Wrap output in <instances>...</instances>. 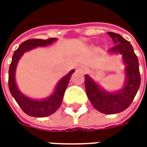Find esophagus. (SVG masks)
Masks as SVG:
<instances>
[{"instance_id":"esophagus-1","label":"esophagus","mask_w":147,"mask_h":147,"mask_svg":"<svg viewBox=\"0 0 147 147\" xmlns=\"http://www.w3.org/2000/svg\"><path fill=\"white\" fill-rule=\"evenodd\" d=\"M78 69L79 71H81V72H83V73H84V72H86V71H87L88 69H87V67H86V66H84V65H80V66L78 68Z\"/></svg>"}]
</instances>
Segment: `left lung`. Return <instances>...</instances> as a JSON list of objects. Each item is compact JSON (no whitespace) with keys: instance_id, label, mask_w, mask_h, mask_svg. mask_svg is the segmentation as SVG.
<instances>
[{"instance_id":"1","label":"left lung","mask_w":147,"mask_h":147,"mask_svg":"<svg viewBox=\"0 0 147 147\" xmlns=\"http://www.w3.org/2000/svg\"><path fill=\"white\" fill-rule=\"evenodd\" d=\"M107 34L115 43L109 52L121 54L126 65V81L123 88L116 92H109L94 82L91 77H84L86 92L94 108L103 114L111 115L120 113L131 105L140 87L141 76L138 56L130 42L115 32H109Z\"/></svg>"}]
</instances>
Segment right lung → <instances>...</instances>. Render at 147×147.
Here are the masks:
<instances>
[{"label": "right lung", "instance_id": "add662e5", "mask_svg": "<svg viewBox=\"0 0 147 147\" xmlns=\"http://www.w3.org/2000/svg\"><path fill=\"white\" fill-rule=\"evenodd\" d=\"M56 40L57 39L54 37L49 38L47 40L35 39V38L27 40L20 44L19 48L14 51L12 56V61L9 65V89L11 95L13 96V97L20 105L22 110L29 116L39 117V118L47 117L52 115L59 109V105H61V102L63 100L66 88L69 84L73 73L74 72V69L71 70L68 74H66L59 80L55 92L51 96H50L47 99L38 100L24 96V94L20 92L19 88H17L15 82V70H16L17 64L20 57L26 51H31L37 47H47L53 43L54 42H55Z\"/></svg>", "mask_w": 147, "mask_h": 147}]
</instances>
